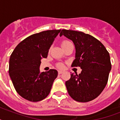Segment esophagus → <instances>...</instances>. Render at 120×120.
<instances>
[{
	"mask_svg": "<svg viewBox=\"0 0 120 120\" xmlns=\"http://www.w3.org/2000/svg\"><path fill=\"white\" fill-rule=\"evenodd\" d=\"M63 72H64V71H62V70H58V74H62V73H63Z\"/></svg>",
	"mask_w": 120,
	"mask_h": 120,
	"instance_id": "obj_1",
	"label": "esophagus"
}]
</instances>
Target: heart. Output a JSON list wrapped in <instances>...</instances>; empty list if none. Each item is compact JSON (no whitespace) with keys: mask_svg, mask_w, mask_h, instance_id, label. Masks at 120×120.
I'll return each instance as SVG.
<instances>
[{"mask_svg":"<svg viewBox=\"0 0 120 120\" xmlns=\"http://www.w3.org/2000/svg\"><path fill=\"white\" fill-rule=\"evenodd\" d=\"M71 43L70 41H68V40H64V41L62 42V47H64V46H66V45H68L70 43ZM58 67L60 68H64V65L62 64H58Z\"/></svg>","mask_w":120,"mask_h":120,"instance_id":"heart-1","label":"heart"}]
</instances>
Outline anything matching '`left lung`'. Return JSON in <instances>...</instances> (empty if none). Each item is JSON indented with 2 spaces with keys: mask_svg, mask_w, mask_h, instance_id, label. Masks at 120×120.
Returning <instances> with one entry per match:
<instances>
[{
  "mask_svg": "<svg viewBox=\"0 0 120 120\" xmlns=\"http://www.w3.org/2000/svg\"><path fill=\"white\" fill-rule=\"evenodd\" d=\"M64 35L73 41L75 59L71 67H80L81 73H71L65 85L70 96L79 102H88L98 97L106 86L112 69L110 54L105 46L89 34L63 29Z\"/></svg>",
  "mask_w": 120,
  "mask_h": 120,
  "instance_id": "1",
  "label": "left lung"
}]
</instances>
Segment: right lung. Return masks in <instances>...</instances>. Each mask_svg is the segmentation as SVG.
<instances>
[{
  "mask_svg": "<svg viewBox=\"0 0 120 120\" xmlns=\"http://www.w3.org/2000/svg\"><path fill=\"white\" fill-rule=\"evenodd\" d=\"M60 31L52 30L32 35L19 43L10 55L9 75L15 90L23 98L37 102L50 92L58 71L50 69L40 72V65Z\"/></svg>",
  "mask_w": 120,
  "mask_h": 120,
  "instance_id": "1",
  "label": "right lung"
}]
</instances>
